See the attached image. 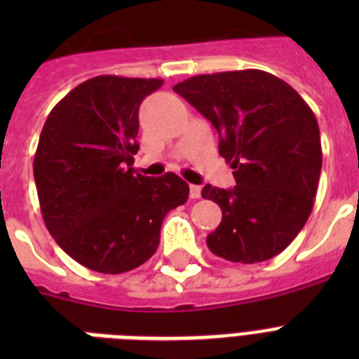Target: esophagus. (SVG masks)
Returning <instances> with one entry per match:
<instances>
[{
    "mask_svg": "<svg viewBox=\"0 0 359 359\" xmlns=\"http://www.w3.org/2000/svg\"><path fill=\"white\" fill-rule=\"evenodd\" d=\"M190 197L191 199H199V197H201V186L191 184L190 186Z\"/></svg>",
    "mask_w": 359,
    "mask_h": 359,
    "instance_id": "1",
    "label": "esophagus"
}]
</instances>
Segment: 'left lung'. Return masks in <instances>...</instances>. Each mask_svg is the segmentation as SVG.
<instances>
[{
  "label": "left lung",
  "instance_id": "obj_1",
  "mask_svg": "<svg viewBox=\"0 0 359 359\" xmlns=\"http://www.w3.org/2000/svg\"><path fill=\"white\" fill-rule=\"evenodd\" d=\"M173 91L218 130L219 154L235 169V188L201 191L222 208L210 251L242 264L281 253L317 196L323 149L311 108L289 83L255 69L194 76Z\"/></svg>",
  "mask_w": 359,
  "mask_h": 359
}]
</instances>
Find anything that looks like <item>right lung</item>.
<instances>
[{
  "label": "right lung",
  "mask_w": 359,
  "mask_h": 359,
  "mask_svg": "<svg viewBox=\"0 0 359 359\" xmlns=\"http://www.w3.org/2000/svg\"><path fill=\"white\" fill-rule=\"evenodd\" d=\"M158 78L97 76L74 87L50 111L33 175L50 235L95 272L123 273L149 261L169 210L190 188L175 173L151 179L128 168L143 98Z\"/></svg>",
  "instance_id": "right-lung-1"
}]
</instances>
